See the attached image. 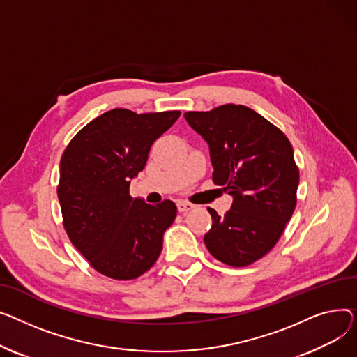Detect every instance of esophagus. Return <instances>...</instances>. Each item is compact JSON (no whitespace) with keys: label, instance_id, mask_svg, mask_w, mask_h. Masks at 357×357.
<instances>
[{"label":"esophagus","instance_id":"1","mask_svg":"<svg viewBox=\"0 0 357 357\" xmlns=\"http://www.w3.org/2000/svg\"><path fill=\"white\" fill-rule=\"evenodd\" d=\"M193 207H195V206H193L192 203H188V202H184V200L177 202V208H178L180 213H187L188 211H192Z\"/></svg>","mask_w":357,"mask_h":357}]
</instances>
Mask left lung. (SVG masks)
Masks as SVG:
<instances>
[{
    "mask_svg": "<svg viewBox=\"0 0 357 357\" xmlns=\"http://www.w3.org/2000/svg\"><path fill=\"white\" fill-rule=\"evenodd\" d=\"M184 118L208 144L213 183L234 197L225 216L207 207L208 252L229 266L254 264L275 246L297 204L300 172L291 142L243 105L188 111Z\"/></svg>",
    "mask_w": 357,
    "mask_h": 357,
    "instance_id": "obj_1",
    "label": "left lung"
}]
</instances>
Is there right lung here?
Segmentation results:
<instances>
[{"label":"right lung","instance_id":"obj_1","mask_svg":"<svg viewBox=\"0 0 357 357\" xmlns=\"http://www.w3.org/2000/svg\"><path fill=\"white\" fill-rule=\"evenodd\" d=\"M180 114L116 108L85 125L63 151L57 185L63 226L105 277L135 280L161 254L177 207L172 200L153 206L132 199L130 184L145 167L153 142Z\"/></svg>","mask_w":357,"mask_h":357}]
</instances>
